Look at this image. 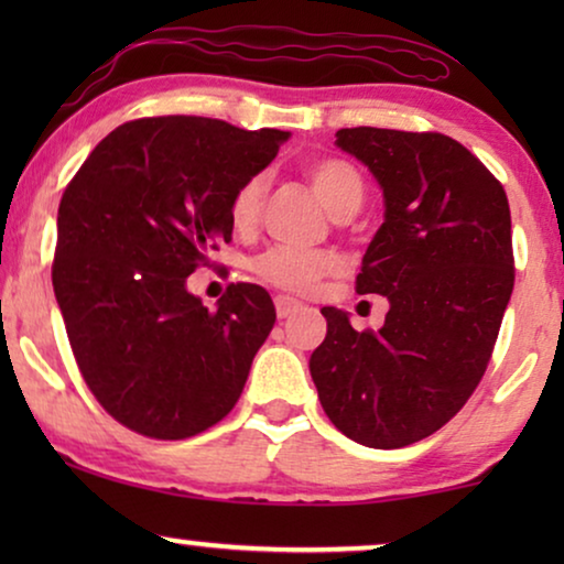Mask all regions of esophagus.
I'll list each match as a JSON object with an SVG mask.
<instances>
[{
    "label": "esophagus",
    "mask_w": 564,
    "mask_h": 564,
    "mask_svg": "<svg viewBox=\"0 0 564 564\" xmlns=\"http://www.w3.org/2000/svg\"><path fill=\"white\" fill-rule=\"evenodd\" d=\"M274 307H276V318H290L292 313L303 307V303H300V300H295V297H290V295H276Z\"/></svg>",
    "instance_id": "esophagus-1"
}]
</instances>
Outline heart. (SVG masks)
Returning a JSON list of instances; mask_svg holds the SVG:
<instances>
[{"label": "heart", "instance_id": "b5f03b06", "mask_svg": "<svg viewBox=\"0 0 564 564\" xmlns=\"http://www.w3.org/2000/svg\"><path fill=\"white\" fill-rule=\"evenodd\" d=\"M307 180H311L315 197L334 218L357 213L361 197H365V182L357 169L346 161H318L307 169ZM261 199H264V180L253 176L236 192L234 203H230V218L236 226H251L259 218ZM338 269H341V259L334 251H300L288 249V246H274L253 259V272L261 280L288 292L313 290L323 276L334 274Z\"/></svg>", "mask_w": 564, "mask_h": 564}]
</instances>
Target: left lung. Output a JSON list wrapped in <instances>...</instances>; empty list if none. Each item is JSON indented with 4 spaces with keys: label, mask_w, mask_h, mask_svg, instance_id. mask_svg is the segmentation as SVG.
Listing matches in <instances>:
<instances>
[{
    "label": "left lung",
    "mask_w": 564,
    "mask_h": 564,
    "mask_svg": "<svg viewBox=\"0 0 564 564\" xmlns=\"http://www.w3.org/2000/svg\"><path fill=\"white\" fill-rule=\"evenodd\" d=\"M336 145L382 189L359 295H384L380 330H328L311 377L330 423L351 442L398 449L444 426L473 395L513 292L511 210L500 182L442 133L341 128Z\"/></svg>",
    "instance_id": "left-lung-1"
}]
</instances>
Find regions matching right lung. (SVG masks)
Here are the masks:
<instances>
[{"label":"right lung","mask_w":564,"mask_h":564,"mask_svg":"<svg viewBox=\"0 0 564 564\" xmlns=\"http://www.w3.org/2000/svg\"><path fill=\"white\" fill-rule=\"evenodd\" d=\"M288 130L143 118L102 138L58 205L53 292L84 382L122 426L187 438L226 419L276 313L259 284L215 311L187 276L230 241V203Z\"/></svg>","instance_id":"right-lung-1"}]
</instances>
